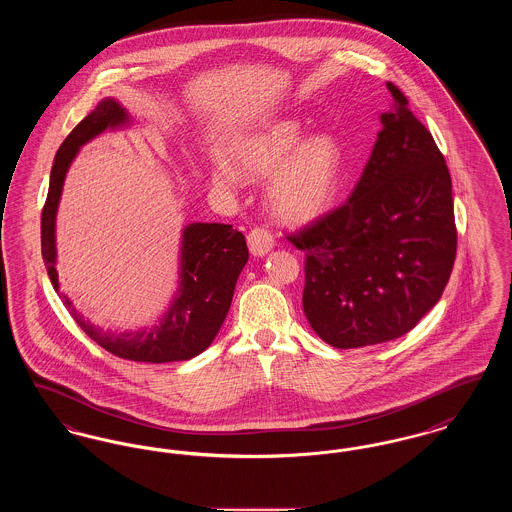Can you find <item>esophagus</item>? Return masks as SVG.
<instances>
[{
  "mask_svg": "<svg viewBox=\"0 0 512 512\" xmlns=\"http://www.w3.org/2000/svg\"><path fill=\"white\" fill-rule=\"evenodd\" d=\"M247 245H249V251L255 257H263L272 249L274 238H272V234L268 232L267 228H253L247 234Z\"/></svg>",
  "mask_w": 512,
  "mask_h": 512,
  "instance_id": "obj_1",
  "label": "esophagus"
}]
</instances>
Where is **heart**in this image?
<instances>
[{"mask_svg": "<svg viewBox=\"0 0 512 512\" xmlns=\"http://www.w3.org/2000/svg\"><path fill=\"white\" fill-rule=\"evenodd\" d=\"M211 171L219 190H236L247 180H265L267 205L274 219L305 224L320 217L340 190L345 155L332 134L305 140V130L295 119H270L238 138Z\"/></svg>", "mask_w": 512, "mask_h": 512, "instance_id": "heart-1", "label": "heart"}]
</instances>
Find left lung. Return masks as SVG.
<instances>
[{
	"instance_id": "obj_1",
	"label": "left lung",
	"mask_w": 512,
	"mask_h": 512,
	"mask_svg": "<svg viewBox=\"0 0 512 512\" xmlns=\"http://www.w3.org/2000/svg\"><path fill=\"white\" fill-rule=\"evenodd\" d=\"M393 105L349 199L288 236L305 251L303 311L338 349L413 330L445 290L457 228L451 176L432 134L388 82Z\"/></svg>"
}]
</instances>
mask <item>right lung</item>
Instances as JSON below:
<instances>
[{"instance_id": "obj_1", "label": "right lung", "mask_w": 512, "mask_h": 512, "mask_svg": "<svg viewBox=\"0 0 512 512\" xmlns=\"http://www.w3.org/2000/svg\"><path fill=\"white\" fill-rule=\"evenodd\" d=\"M130 117L117 99L105 98L98 107L78 122L59 147L42 211V257L49 280L63 305L71 311L78 326L105 351L126 361L172 363L188 361L203 353L228 315L238 276L249 259L242 232L232 224L194 222L184 228L180 247V286L169 311L149 330L105 332L74 309L73 301L61 292L55 270V217L63 192L65 176L78 149L107 128L128 126Z\"/></svg>"}]
</instances>
